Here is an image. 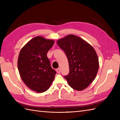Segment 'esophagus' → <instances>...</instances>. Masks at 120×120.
Listing matches in <instances>:
<instances>
[{"label":"esophagus","instance_id":"1","mask_svg":"<svg viewBox=\"0 0 120 120\" xmlns=\"http://www.w3.org/2000/svg\"><path fill=\"white\" fill-rule=\"evenodd\" d=\"M56 71H57V73H58V74H60V72H61L60 68H58V69L56 70Z\"/></svg>","mask_w":120,"mask_h":120}]
</instances>
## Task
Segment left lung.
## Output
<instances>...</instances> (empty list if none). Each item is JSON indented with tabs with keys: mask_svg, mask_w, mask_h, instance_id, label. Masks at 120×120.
Instances as JSON below:
<instances>
[{
	"mask_svg": "<svg viewBox=\"0 0 120 120\" xmlns=\"http://www.w3.org/2000/svg\"><path fill=\"white\" fill-rule=\"evenodd\" d=\"M69 63L70 73L64 77L71 88L77 91L86 88L95 78L99 68L95 49L82 38L69 34L57 41Z\"/></svg>",
	"mask_w": 120,
	"mask_h": 120,
	"instance_id": "1",
	"label": "left lung"
}]
</instances>
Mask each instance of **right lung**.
I'll use <instances>...</instances> for the list:
<instances>
[{
  "instance_id": "1",
  "label": "right lung",
  "mask_w": 120,
  "mask_h": 120,
  "mask_svg": "<svg viewBox=\"0 0 120 120\" xmlns=\"http://www.w3.org/2000/svg\"><path fill=\"white\" fill-rule=\"evenodd\" d=\"M55 41L37 36L27 42L19 53L17 66L20 76L28 87L38 93L47 91L56 72L50 66L47 53Z\"/></svg>"
}]
</instances>
